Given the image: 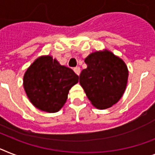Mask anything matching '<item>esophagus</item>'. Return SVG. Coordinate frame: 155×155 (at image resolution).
Listing matches in <instances>:
<instances>
[{
    "label": "esophagus",
    "instance_id": "34e87169",
    "mask_svg": "<svg viewBox=\"0 0 155 155\" xmlns=\"http://www.w3.org/2000/svg\"><path fill=\"white\" fill-rule=\"evenodd\" d=\"M74 71L75 74H76L77 75H79V74H80V73H81L80 67H78V66H77V67L74 68Z\"/></svg>",
    "mask_w": 155,
    "mask_h": 155
}]
</instances>
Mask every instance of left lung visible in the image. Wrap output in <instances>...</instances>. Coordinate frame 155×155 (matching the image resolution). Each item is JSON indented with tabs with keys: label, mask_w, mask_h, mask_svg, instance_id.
Wrapping results in <instances>:
<instances>
[{
	"label": "left lung",
	"mask_w": 155,
	"mask_h": 155,
	"mask_svg": "<svg viewBox=\"0 0 155 155\" xmlns=\"http://www.w3.org/2000/svg\"><path fill=\"white\" fill-rule=\"evenodd\" d=\"M87 68L79 82L88 99L98 109L116 104L126 89L128 70L125 62L108 50L93 52L85 59Z\"/></svg>",
	"instance_id": "8db88e82"
}]
</instances>
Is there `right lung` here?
<instances>
[{
  "instance_id": "1",
  "label": "right lung",
  "mask_w": 155,
  "mask_h": 155,
  "mask_svg": "<svg viewBox=\"0 0 155 155\" xmlns=\"http://www.w3.org/2000/svg\"><path fill=\"white\" fill-rule=\"evenodd\" d=\"M73 70L60 65L50 55L35 60L24 75V88L31 103L43 112H58L66 103L69 90L78 82Z\"/></svg>"
}]
</instances>
